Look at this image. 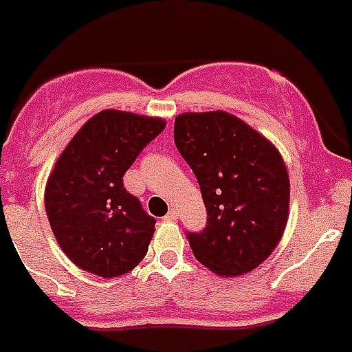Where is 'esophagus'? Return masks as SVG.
Listing matches in <instances>:
<instances>
[{
	"instance_id": "obj_1",
	"label": "esophagus",
	"mask_w": 352,
	"mask_h": 352,
	"mask_svg": "<svg viewBox=\"0 0 352 352\" xmlns=\"http://www.w3.org/2000/svg\"><path fill=\"white\" fill-rule=\"evenodd\" d=\"M177 217H179V215H177V211H175V210H171L170 213H168V215L164 217V221H168V222H173V221H177Z\"/></svg>"
}]
</instances>
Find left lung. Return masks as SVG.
<instances>
[{"mask_svg": "<svg viewBox=\"0 0 352 352\" xmlns=\"http://www.w3.org/2000/svg\"><path fill=\"white\" fill-rule=\"evenodd\" d=\"M175 146L195 173L208 224L188 233L195 258L219 276L258 267L289 219V175L275 144L228 111L175 117Z\"/></svg>", "mask_w": 352, "mask_h": 352, "instance_id": "1", "label": "left lung"}]
</instances>
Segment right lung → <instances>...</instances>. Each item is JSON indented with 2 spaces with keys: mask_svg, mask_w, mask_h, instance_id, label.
Instances as JSON below:
<instances>
[{
  "mask_svg": "<svg viewBox=\"0 0 352 352\" xmlns=\"http://www.w3.org/2000/svg\"><path fill=\"white\" fill-rule=\"evenodd\" d=\"M164 126L161 117L108 108L90 117L57 157L45 208L57 244L79 270L113 278L146 255L155 219L124 190L122 175Z\"/></svg>",
  "mask_w": 352,
  "mask_h": 352,
  "instance_id": "right-lung-1",
  "label": "right lung"
}]
</instances>
